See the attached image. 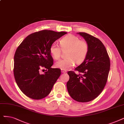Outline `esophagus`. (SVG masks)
<instances>
[{
    "label": "esophagus",
    "mask_w": 124,
    "mask_h": 124,
    "mask_svg": "<svg viewBox=\"0 0 124 124\" xmlns=\"http://www.w3.org/2000/svg\"><path fill=\"white\" fill-rule=\"evenodd\" d=\"M61 72H62V73H66V72H67V71L65 70H63V69H62V70H61Z\"/></svg>",
    "instance_id": "esophagus-1"
}]
</instances>
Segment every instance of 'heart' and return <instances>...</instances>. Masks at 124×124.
I'll use <instances>...</instances> for the list:
<instances>
[{
    "instance_id": "heart-1",
    "label": "heart",
    "mask_w": 124,
    "mask_h": 124,
    "mask_svg": "<svg viewBox=\"0 0 124 124\" xmlns=\"http://www.w3.org/2000/svg\"><path fill=\"white\" fill-rule=\"evenodd\" d=\"M63 49H69L66 58L57 61L55 66L63 70H68L77 63L83 62L86 57L89 51V46L85 41H81L74 35H69L63 38L60 41ZM62 49L56 43H53L50 47V52L52 56L58 59L61 55Z\"/></svg>"
}]
</instances>
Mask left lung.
<instances>
[{
  "label": "left lung",
  "instance_id": "8db88e82",
  "mask_svg": "<svg viewBox=\"0 0 124 124\" xmlns=\"http://www.w3.org/2000/svg\"><path fill=\"white\" fill-rule=\"evenodd\" d=\"M77 34L82 37L89 46L85 61L75 70L82 74L68 72L70 77L67 83L68 93L76 101L87 102L95 99L104 88L110 70V59L106 49L98 39L85 32Z\"/></svg>",
  "mask_w": 124,
  "mask_h": 124
}]
</instances>
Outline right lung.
Here are the masks:
<instances>
[{
    "label": "right lung",
    "instance_id": "1",
    "mask_svg": "<svg viewBox=\"0 0 124 124\" xmlns=\"http://www.w3.org/2000/svg\"><path fill=\"white\" fill-rule=\"evenodd\" d=\"M67 33L43 30L28 36L19 46L14 55V74L17 85L28 97L39 100L47 96L61 74L51 68V44ZM46 72L42 74V68Z\"/></svg>",
    "mask_w": 124,
    "mask_h": 124
}]
</instances>
